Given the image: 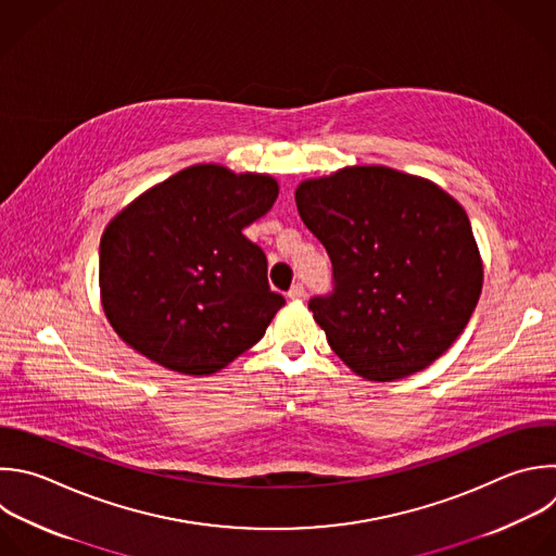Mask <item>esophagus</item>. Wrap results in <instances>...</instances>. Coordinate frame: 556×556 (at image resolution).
I'll use <instances>...</instances> for the list:
<instances>
[{
    "mask_svg": "<svg viewBox=\"0 0 556 556\" xmlns=\"http://www.w3.org/2000/svg\"><path fill=\"white\" fill-rule=\"evenodd\" d=\"M288 296H290L292 301H303V299H305V288H303V283H294V286L288 290Z\"/></svg>",
    "mask_w": 556,
    "mask_h": 556,
    "instance_id": "esophagus-1",
    "label": "esophagus"
}]
</instances>
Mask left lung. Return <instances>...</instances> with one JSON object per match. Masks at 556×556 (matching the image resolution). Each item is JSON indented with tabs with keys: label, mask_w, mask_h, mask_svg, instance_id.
I'll list each match as a JSON object with an SVG mask.
<instances>
[{
	"label": "left lung",
	"mask_w": 556,
	"mask_h": 556,
	"mask_svg": "<svg viewBox=\"0 0 556 556\" xmlns=\"http://www.w3.org/2000/svg\"><path fill=\"white\" fill-rule=\"evenodd\" d=\"M333 266V294L309 309L333 353L364 380L395 382L439 359L482 292V257L460 203L387 165H346L294 192Z\"/></svg>",
	"instance_id": "8db88e82"
}]
</instances>
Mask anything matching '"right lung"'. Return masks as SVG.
Here are the masks:
<instances>
[{
	"label": "right lung",
	"instance_id": "obj_1",
	"mask_svg": "<svg viewBox=\"0 0 556 556\" xmlns=\"http://www.w3.org/2000/svg\"><path fill=\"white\" fill-rule=\"evenodd\" d=\"M279 197L270 174L197 163L119 210L100 240V301L115 333L182 376H212L283 305L242 231Z\"/></svg>",
	"mask_w": 556,
	"mask_h": 556
}]
</instances>
